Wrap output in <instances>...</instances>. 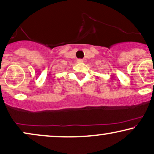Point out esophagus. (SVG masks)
Instances as JSON below:
<instances>
[{
  "label": "esophagus",
  "instance_id": "1",
  "mask_svg": "<svg viewBox=\"0 0 154 154\" xmlns=\"http://www.w3.org/2000/svg\"><path fill=\"white\" fill-rule=\"evenodd\" d=\"M77 63H83V60L82 59H78Z\"/></svg>",
  "mask_w": 154,
  "mask_h": 154
}]
</instances>
